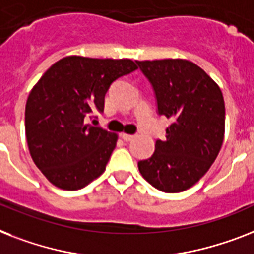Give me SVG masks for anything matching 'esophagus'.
I'll use <instances>...</instances> for the list:
<instances>
[{"label":"esophagus","mask_w":254,"mask_h":254,"mask_svg":"<svg viewBox=\"0 0 254 254\" xmlns=\"http://www.w3.org/2000/svg\"><path fill=\"white\" fill-rule=\"evenodd\" d=\"M121 138H123V139H124V141H125V142H129V141H131V139H133L134 135H133V134L123 133V134H121Z\"/></svg>","instance_id":"34e87169"}]
</instances>
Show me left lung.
Wrapping results in <instances>:
<instances>
[{"mask_svg": "<svg viewBox=\"0 0 254 254\" xmlns=\"http://www.w3.org/2000/svg\"><path fill=\"white\" fill-rule=\"evenodd\" d=\"M152 84L158 113L171 119L166 139L138 162L152 187L166 193L187 190L209 171L224 138V99L219 86L195 64L166 59L137 61Z\"/></svg>", "mask_w": 254, "mask_h": 254, "instance_id": "obj_1", "label": "left lung"}]
</instances>
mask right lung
Returning <instances> with one entry per match:
<instances>
[{
  "label": "right lung",
  "instance_id": "obj_1",
  "mask_svg": "<svg viewBox=\"0 0 254 254\" xmlns=\"http://www.w3.org/2000/svg\"><path fill=\"white\" fill-rule=\"evenodd\" d=\"M138 69L129 59L67 56L49 67L26 103V138L31 158L55 187L77 190L106 171L117 134L87 124L104 109L117 78Z\"/></svg>",
  "mask_w": 254,
  "mask_h": 254
}]
</instances>
